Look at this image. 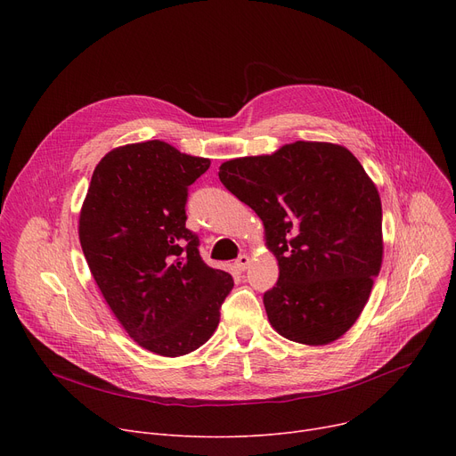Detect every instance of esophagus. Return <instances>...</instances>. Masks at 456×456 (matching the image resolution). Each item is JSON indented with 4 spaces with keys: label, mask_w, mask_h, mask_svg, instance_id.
Segmentation results:
<instances>
[{
    "label": "esophagus",
    "mask_w": 456,
    "mask_h": 456,
    "mask_svg": "<svg viewBox=\"0 0 456 456\" xmlns=\"http://www.w3.org/2000/svg\"><path fill=\"white\" fill-rule=\"evenodd\" d=\"M249 262H251V258H249V255H240L236 258V262H234V266H236V270H240V272H244V270H248V266H249Z\"/></svg>",
    "instance_id": "obj_1"
}]
</instances>
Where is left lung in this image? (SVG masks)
I'll return each instance as SVG.
<instances>
[{
  "mask_svg": "<svg viewBox=\"0 0 456 456\" xmlns=\"http://www.w3.org/2000/svg\"><path fill=\"white\" fill-rule=\"evenodd\" d=\"M220 181L265 224L279 281L265 294L272 327L325 346L361 316L382 265L377 186L338 143L294 142L272 155L232 159Z\"/></svg>",
  "mask_w": 456,
  "mask_h": 456,
  "instance_id": "8db88e82",
  "label": "left lung"
}]
</instances>
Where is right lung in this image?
<instances>
[{
    "label": "right lung",
    "mask_w": 456,
    "mask_h": 456,
    "mask_svg": "<svg viewBox=\"0 0 456 456\" xmlns=\"http://www.w3.org/2000/svg\"><path fill=\"white\" fill-rule=\"evenodd\" d=\"M210 166L160 140L109 151L95 166L79 216V240L107 305L129 337L160 356L203 346L232 290L207 266L186 229L188 186Z\"/></svg>",
    "instance_id": "right-lung-1"
}]
</instances>
